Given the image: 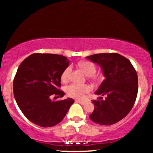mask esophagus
Returning <instances> with one entry per match:
<instances>
[{
    "instance_id": "34e87169",
    "label": "esophagus",
    "mask_w": 153,
    "mask_h": 153,
    "mask_svg": "<svg viewBox=\"0 0 153 153\" xmlns=\"http://www.w3.org/2000/svg\"><path fill=\"white\" fill-rule=\"evenodd\" d=\"M76 101L78 103H80V104H82V105L85 104V103H86V101H82V100H76Z\"/></svg>"
}]
</instances>
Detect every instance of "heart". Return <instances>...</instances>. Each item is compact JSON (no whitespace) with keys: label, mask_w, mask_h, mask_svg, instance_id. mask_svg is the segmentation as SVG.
Returning a JSON list of instances; mask_svg holds the SVG:
<instances>
[{"label":"heart","mask_w":153,"mask_h":153,"mask_svg":"<svg viewBox=\"0 0 153 153\" xmlns=\"http://www.w3.org/2000/svg\"><path fill=\"white\" fill-rule=\"evenodd\" d=\"M79 66L83 70L85 74L88 76H93L96 72V67L93 62L89 61H82L79 63ZM72 71V67L68 66L65 68L61 75L62 81H66L69 78ZM91 91V87L88 85L73 83L66 88V92L69 96L76 99H81L83 96Z\"/></svg>","instance_id":"obj_1"}]
</instances>
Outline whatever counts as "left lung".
I'll list each match as a JSON object with an SVG mask.
<instances>
[{
  "label": "left lung",
  "mask_w": 153,
  "mask_h": 153,
  "mask_svg": "<svg viewBox=\"0 0 153 153\" xmlns=\"http://www.w3.org/2000/svg\"><path fill=\"white\" fill-rule=\"evenodd\" d=\"M86 59L99 65L105 77L95 94L106 95L105 100H93L94 110L89 117L100 125H111L124 119L134 106L138 91L137 72L129 59L117 53L95 54Z\"/></svg>",
  "instance_id": "1"
}]
</instances>
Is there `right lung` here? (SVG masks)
Listing matches in <instances>:
<instances>
[{
  "mask_svg": "<svg viewBox=\"0 0 153 153\" xmlns=\"http://www.w3.org/2000/svg\"><path fill=\"white\" fill-rule=\"evenodd\" d=\"M69 63V59L59 54L35 53L19 65L13 80V95L24 115L36 125H56L74 103L71 98L57 101L50 99L52 95L64 96L57 88Z\"/></svg>",
  "mask_w": 153,
  "mask_h": 153,
  "instance_id": "right-lung-1",
  "label": "right lung"
}]
</instances>
